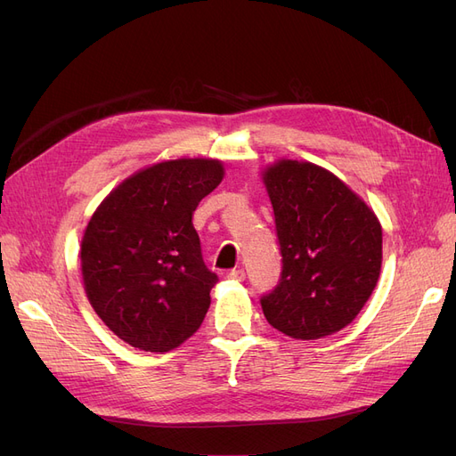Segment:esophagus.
<instances>
[{"label":"esophagus","mask_w":456,"mask_h":456,"mask_svg":"<svg viewBox=\"0 0 456 456\" xmlns=\"http://www.w3.org/2000/svg\"><path fill=\"white\" fill-rule=\"evenodd\" d=\"M228 278L230 280H233V281H243L245 280V270L243 268H233L230 273H228Z\"/></svg>","instance_id":"34e87169"}]
</instances>
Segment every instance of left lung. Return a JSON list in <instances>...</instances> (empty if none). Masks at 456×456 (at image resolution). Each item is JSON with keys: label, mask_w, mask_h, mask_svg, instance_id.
I'll list each match as a JSON object with an SVG mask.
<instances>
[{"label": "left lung", "mask_w": 456, "mask_h": 456, "mask_svg": "<svg viewBox=\"0 0 456 456\" xmlns=\"http://www.w3.org/2000/svg\"><path fill=\"white\" fill-rule=\"evenodd\" d=\"M281 253L280 281L262 295L268 323L315 340L355 320L377 287L382 228L338 176L310 161L281 159L262 173Z\"/></svg>", "instance_id": "1"}]
</instances>
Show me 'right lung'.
<instances>
[{"label":"right lung","instance_id":"obj_1","mask_svg":"<svg viewBox=\"0 0 456 456\" xmlns=\"http://www.w3.org/2000/svg\"><path fill=\"white\" fill-rule=\"evenodd\" d=\"M224 176L218 159H171L126 178L81 240V275L94 312L123 342L169 352L200 329L216 273L191 224Z\"/></svg>","mask_w":456,"mask_h":456}]
</instances>
